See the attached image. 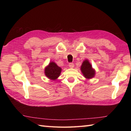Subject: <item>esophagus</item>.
<instances>
[{
    "mask_svg": "<svg viewBox=\"0 0 131 131\" xmlns=\"http://www.w3.org/2000/svg\"><path fill=\"white\" fill-rule=\"evenodd\" d=\"M69 67H70V68H74V63H70L69 64Z\"/></svg>",
    "mask_w": 131,
    "mask_h": 131,
    "instance_id": "1",
    "label": "esophagus"
}]
</instances>
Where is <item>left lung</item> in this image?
<instances>
[{
	"instance_id": "1",
	"label": "left lung",
	"mask_w": 131,
	"mask_h": 131,
	"mask_svg": "<svg viewBox=\"0 0 131 131\" xmlns=\"http://www.w3.org/2000/svg\"><path fill=\"white\" fill-rule=\"evenodd\" d=\"M81 71L84 77L88 79L93 78L96 74L95 70L93 69L92 65L88 59H85L82 62L81 66Z\"/></svg>"
}]
</instances>
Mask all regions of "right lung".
<instances>
[{
  "label": "right lung",
  "mask_w": 131,
  "mask_h": 131,
  "mask_svg": "<svg viewBox=\"0 0 131 131\" xmlns=\"http://www.w3.org/2000/svg\"><path fill=\"white\" fill-rule=\"evenodd\" d=\"M62 69L53 62H51L45 68V75L50 80H55L59 77Z\"/></svg>",
  "instance_id": "obj_1"
}]
</instances>
